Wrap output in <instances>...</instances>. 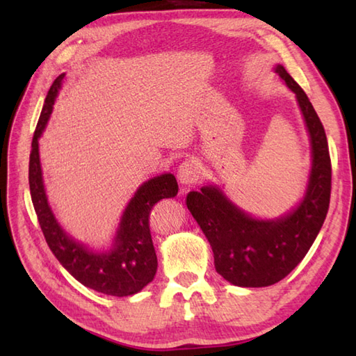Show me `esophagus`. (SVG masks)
Here are the masks:
<instances>
[{
	"label": "esophagus",
	"instance_id": "esophagus-1",
	"mask_svg": "<svg viewBox=\"0 0 356 356\" xmlns=\"http://www.w3.org/2000/svg\"><path fill=\"white\" fill-rule=\"evenodd\" d=\"M200 172H202L200 163L197 161H194V159H186V161H184L179 165L177 177L182 184L191 185L197 182L200 177Z\"/></svg>",
	"mask_w": 356,
	"mask_h": 356
}]
</instances>
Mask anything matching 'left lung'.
Returning a JSON list of instances; mask_svg holds the SVG:
<instances>
[{
	"instance_id": "left-lung-1",
	"label": "left lung",
	"mask_w": 356,
	"mask_h": 356,
	"mask_svg": "<svg viewBox=\"0 0 356 356\" xmlns=\"http://www.w3.org/2000/svg\"><path fill=\"white\" fill-rule=\"evenodd\" d=\"M275 72L297 95L312 143V171L303 202L289 216L255 220L214 186L191 191L186 207L214 252L216 270L236 286L261 287L283 280L305 259L327 216L332 165L326 131L307 95L284 67Z\"/></svg>"
}]
</instances>
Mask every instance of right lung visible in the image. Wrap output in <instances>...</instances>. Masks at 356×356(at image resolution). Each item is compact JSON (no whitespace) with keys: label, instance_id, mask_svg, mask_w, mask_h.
Segmentation results:
<instances>
[{"label":"right lung","instance_id":"1","mask_svg":"<svg viewBox=\"0 0 356 356\" xmlns=\"http://www.w3.org/2000/svg\"><path fill=\"white\" fill-rule=\"evenodd\" d=\"M63 79L64 74L51 84L32 139L29 185L35 213L51 252L79 283L113 297H127L143 289L156 275L157 257L149 232V214L159 200L174 197L179 186L172 174H162L143 184L128 203L116 243L107 254L90 252L67 236L49 208L38 153V138L50 118Z\"/></svg>","mask_w":356,"mask_h":356}]
</instances>
